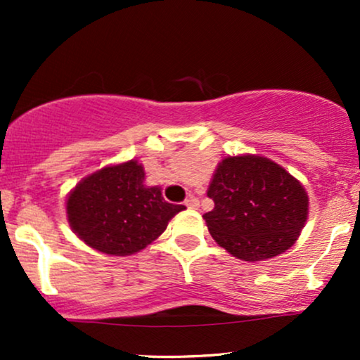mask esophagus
Instances as JSON below:
<instances>
[{
	"label": "esophagus",
	"instance_id": "34e87169",
	"mask_svg": "<svg viewBox=\"0 0 360 360\" xmlns=\"http://www.w3.org/2000/svg\"><path fill=\"white\" fill-rule=\"evenodd\" d=\"M184 205L188 206V208L196 210L198 206H200V200H198L196 196H189V198H186V200H184Z\"/></svg>",
	"mask_w": 360,
	"mask_h": 360
}]
</instances>
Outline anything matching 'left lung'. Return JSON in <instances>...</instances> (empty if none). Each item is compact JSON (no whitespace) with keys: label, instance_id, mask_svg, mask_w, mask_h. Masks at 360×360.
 <instances>
[{"label":"left lung","instance_id":"obj_1","mask_svg":"<svg viewBox=\"0 0 360 360\" xmlns=\"http://www.w3.org/2000/svg\"><path fill=\"white\" fill-rule=\"evenodd\" d=\"M214 208L203 218L233 257L266 260L296 242L308 217L304 188L286 169L259 155L226 157L208 188Z\"/></svg>","mask_w":360,"mask_h":360}]
</instances>
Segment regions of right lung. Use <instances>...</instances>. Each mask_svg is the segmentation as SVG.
I'll use <instances>...</instances> for the list:
<instances>
[{"mask_svg":"<svg viewBox=\"0 0 360 360\" xmlns=\"http://www.w3.org/2000/svg\"><path fill=\"white\" fill-rule=\"evenodd\" d=\"M143 177L142 166L130 160L82 179L68 200L77 237L108 255H131L155 240L184 206L167 203Z\"/></svg>","mask_w":360,"mask_h":360,"instance_id":"add662e5","label":"right lung"}]
</instances>
